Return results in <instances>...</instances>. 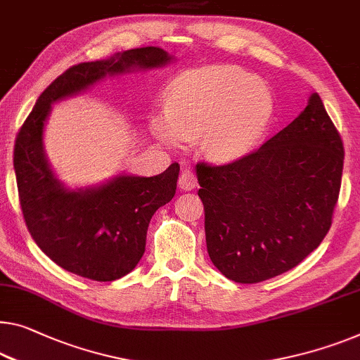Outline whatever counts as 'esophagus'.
<instances>
[{"label":"esophagus","instance_id":"obj_1","mask_svg":"<svg viewBox=\"0 0 360 360\" xmlns=\"http://www.w3.org/2000/svg\"><path fill=\"white\" fill-rule=\"evenodd\" d=\"M179 187H181V189H184V191L195 189V187H197V176H195L194 171L189 169V168L182 169V173L179 176Z\"/></svg>","mask_w":360,"mask_h":360}]
</instances>
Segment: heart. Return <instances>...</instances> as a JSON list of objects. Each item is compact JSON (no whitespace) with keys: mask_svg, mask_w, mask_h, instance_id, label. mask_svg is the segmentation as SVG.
Wrapping results in <instances>:
<instances>
[{"mask_svg":"<svg viewBox=\"0 0 360 360\" xmlns=\"http://www.w3.org/2000/svg\"><path fill=\"white\" fill-rule=\"evenodd\" d=\"M271 98L254 74L234 66L202 69L176 85L168 111L152 120V131L168 146L194 141L212 158L248 150L266 126Z\"/></svg>","mask_w":360,"mask_h":360,"instance_id":"obj_1","label":"heart"}]
</instances>
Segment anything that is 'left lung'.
Instances as JSON below:
<instances>
[{
  "instance_id": "8db88e82",
  "label": "left lung",
  "mask_w": 360,
  "mask_h": 360,
  "mask_svg": "<svg viewBox=\"0 0 360 360\" xmlns=\"http://www.w3.org/2000/svg\"><path fill=\"white\" fill-rule=\"evenodd\" d=\"M345 147L319 94L259 148L197 163L207 250L236 283L275 278L319 248L333 223Z\"/></svg>"
}]
</instances>
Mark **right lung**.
<instances>
[{
    "label": "right lung",
    "mask_w": 360,
    "mask_h": 360,
    "mask_svg": "<svg viewBox=\"0 0 360 360\" xmlns=\"http://www.w3.org/2000/svg\"><path fill=\"white\" fill-rule=\"evenodd\" d=\"M162 48H134L110 60L66 69L39 96L14 143V171L27 229L64 270L94 281H115L132 271L146 252L153 213L176 194L179 165L152 178L117 176L95 189L68 191L43 152V126L51 103L87 89L106 74L163 66Z\"/></svg>",
    "instance_id": "obj_1"
}]
</instances>
